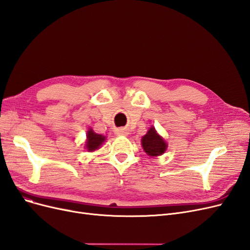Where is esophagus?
<instances>
[{
    "label": "esophagus",
    "mask_w": 250,
    "mask_h": 250,
    "mask_svg": "<svg viewBox=\"0 0 250 250\" xmlns=\"http://www.w3.org/2000/svg\"><path fill=\"white\" fill-rule=\"evenodd\" d=\"M116 133H117L118 135H127V134H128L127 130H126V129H124V128L119 129V130H117Z\"/></svg>",
    "instance_id": "34e87169"
}]
</instances>
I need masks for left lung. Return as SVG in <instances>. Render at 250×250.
<instances>
[{"instance_id": "8db88e82", "label": "left lung", "mask_w": 250, "mask_h": 250, "mask_svg": "<svg viewBox=\"0 0 250 250\" xmlns=\"http://www.w3.org/2000/svg\"><path fill=\"white\" fill-rule=\"evenodd\" d=\"M142 146L144 151L151 157L162 155L167 148V142L157 133L154 127H151L148 132L142 137Z\"/></svg>"}]
</instances>
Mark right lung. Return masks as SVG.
<instances>
[{
    "mask_svg": "<svg viewBox=\"0 0 250 250\" xmlns=\"http://www.w3.org/2000/svg\"><path fill=\"white\" fill-rule=\"evenodd\" d=\"M105 136L101 134H97L93 131V129L90 128L87 132V142H85V149L89 152H93L99 149L100 146L104 143Z\"/></svg>",
    "mask_w": 250,
    "mask_h": 250,
    "instance_id": "right-lung-1",
    "label": "right lung"
}]
</instances>
